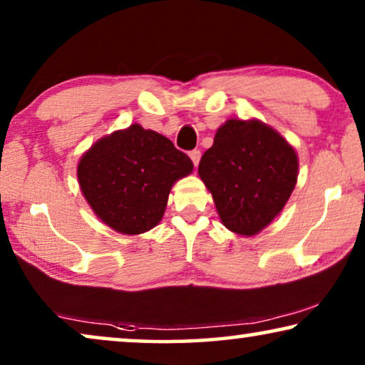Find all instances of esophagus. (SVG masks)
<instances>
[{
	"label": "esophagus",
	"mask_w": 365,
	"mask_h": 365,
	"mask_svg": "<svg viewBox=\"0 0 365 365\" xmlns=\"http://www.w3.org/2000/svg\"><path fill=\"white\" fill-rule=\"evenodd\" d=\"M189 158H191V161H192L194 166L197 168V164H199V159H201V151H199V149H192V151L189 153Z\"/></svg>",
	"instance_id": "34e87169"
}]
</instances>
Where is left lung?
Returning a JSON list of instances; mask_svg holds the SVG:
<instances>
[{
    "mask_svg": "<svg viewBox=\"0 0 365 365\" xmlns=\"http://www.w3.org/2000/svg\"><path fill=\"white\" fill-rule=\"evenodd\" d=\"M297 168L296 151L272 128L256 119H229L202 154L197 173L224 226L254 236L286 206Z\"/></svg>",
    "mask_w": 365,
    "mask_h": 365,
    "instance_id": "1",
    "label": "left lung"
}]
</instances>
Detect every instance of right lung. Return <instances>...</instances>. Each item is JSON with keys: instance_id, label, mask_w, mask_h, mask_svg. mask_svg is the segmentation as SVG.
I'll return each mask as SVG.
<instances>
[{"instance_id": "obj_1", "label": "right lung", "mask_w": 365, "mask_h": 365, "mask_svg": "<svg viewBox=\"0 0 365 365\" xmlns=\"http://www.w3.org/2000/svg\"><path fill=\"white\" fill-rule=\"evenodd\" d=\"M192 168L163 134L131 124L84 153L78 181L103 222L121 234H141L161 221L173 184Z\"/></svg>"}]
</instances>
